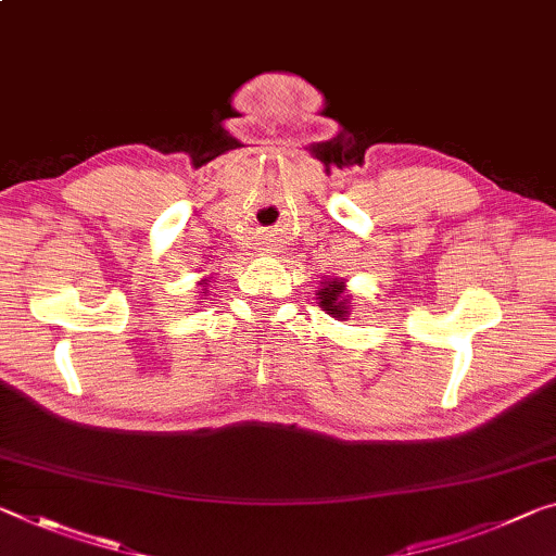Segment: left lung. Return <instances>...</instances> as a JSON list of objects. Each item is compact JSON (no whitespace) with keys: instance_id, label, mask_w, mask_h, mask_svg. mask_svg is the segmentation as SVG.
Instances as JSON below:
<instances>
[{"instance_id":"obj_1","label":"left lung","mask_w":556,"mask_h":556,"mask_svg":"<svg viewBox=\"0 0 556 556\" xmlns=\"http://www.w3.org/2000/svg\"><path fill=\"white\" fill-rule=\"evenodd\" d=\"M341 279H331V281H321V289L316 294L319 299V306L321 309L333 316V319H346L349 309H351V296L346 294V289H343Z\"/></svg>"}]
</instances>
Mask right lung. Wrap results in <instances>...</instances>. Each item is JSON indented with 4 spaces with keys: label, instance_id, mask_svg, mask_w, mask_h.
<instances>
[{
    "label": "right lung",
    "instance_id": "obj_1",
    "mask_svg": "<svg viewBox=\"0 0 556 556\" xmlns=\"http://www.w3.org/2000/svg\"><path fill=\"white\" fill-rule=\"evenodd\" d=\"M200 285H202V287H207V279H202V281H200ZM200 294H207V289H202V292H200Z\"/></svg>",
    "mask_w": 556,
    "mask_h": 556
}]
</instances>
